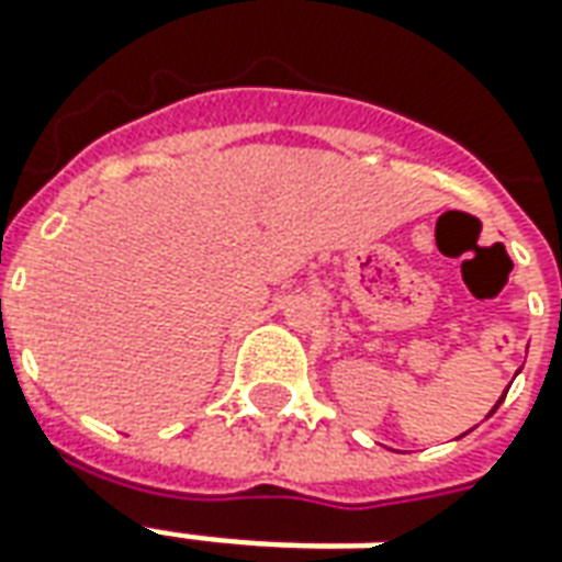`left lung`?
<instances>
[{
  "label": "left lung",
  "instance_id": "obj_1",
  "mask_svg": "<svg viewBox=\"0 0 562 562\" xmlns=\"http://www.w3.org/2000/svg\"><path fill=\"white\" fill-rule=\"evenodd\" d=\"M505 393H507V391H505ZM505 393H502V400H505ZM502 400H498V403L492 406V412H495V409H498V406H502ZM492 412H490V415H492ZM490 415H486V418H490Z\"/></svg>",
  "mask_w": 562,
  "mask_h": 562
}]
</instances>
